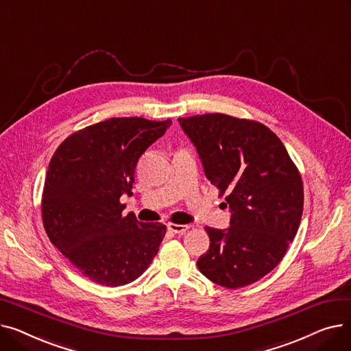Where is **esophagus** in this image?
<instances>
[{
    "mask_svg": "<svg viewBox=\"0 0 351 351\" xmlns=\"http://www.w3.org/2000/svg\"><path fill=\"white\" fill-rule=\"evenodd\" d=\"M189 225H176V223H168V229L173 232L175 234H183L186 230H189Z\"/></svg>",
    "mask_w": 351,
    "mask_h": 351,
    "instance_id": "esophagus-1",
    "label": "esophagus"
}]
</instances>
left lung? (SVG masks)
Listing matches in <instances>:
<instances>
[{
    "instance_id": "1",
    "label": "left lung",
    "mask_w": 351,
    "mask_h": 351,
    "mask_svg": "<svg viewBox=\"0 0 351 351\" xmlns=\"http://www.w3.org/2000/svg\"><path fill=\"white\" fill-rule=\"evenodd\" d=\"M178 121L232 213L228 229L205 228L210 245L196 262L200 273L228 289L261 280L280 263L300 225L304 196L296 165L261 122L225 114Z\"/></svg>"
}]
</instances>
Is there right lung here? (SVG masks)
<instances>
[{"label": "right lung", "mask_w": 351, "mask_h": 351, "mask_svg": "<svg viewBox=\"0 0 351 351\" xmlns=\"http://www.w3.org/2000/svg\"><path fill=\"white\" fill-rule=\"evenodd\" d=\"M172 121L110 118L68 136L55 151L43 192V222L51 243L85 278L117 287L149 267L166 226L122 215L132 196L141 155Z\"/></svg>", "instance_id": "add662e5"}]
</instances>
